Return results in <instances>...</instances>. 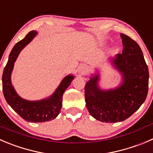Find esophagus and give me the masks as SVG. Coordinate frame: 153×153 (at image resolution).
Segmentation results:
<instances>
[{"instance_id":"34e87169","label":"esophagus","mask_w":153,"mask_h":153,"mask_svg":"<svg viewBox=\"0 0 153 153\" xmlns=\"http://www.w3.org/2000/svg\"><path fill=\"white\" fill-rule=\"evenodd\" d=\"M88 72V68L85 65H81L79 67V74L80 75H84Z\"/></svg>"}]
</instances>
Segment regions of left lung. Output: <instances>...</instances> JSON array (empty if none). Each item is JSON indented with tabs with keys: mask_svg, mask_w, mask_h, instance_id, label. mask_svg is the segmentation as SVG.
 Segmentation results:
<instances>
[{
	"mask_svg": "<svg viewBox=\"0 0 153 153\" xmlns=\"http://www.w3.org/2000/svg\"><path fill=\"white\" fill-rule=\"evenodd\" d=\"M123 53L112 59L121 73V85L113 89L98 86L99 74L91 77L85 86L86 107L91 116L103 123L123 122L130 117L145 101L149 88V70L139 45L121 34Z\"/></svg>",
	"mask_w": 153,
	"mask_h": 153,
	"instance_id": "obj_1",
	"label": "left lung"
}]
</instances>
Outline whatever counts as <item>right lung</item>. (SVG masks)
I'll list each match as a JSON object with an SVG mask.
<instances>
[{
  "label": "right lung",
  "instance_id": "obj_1",
  "mask_svg": "<svg viewBox=\"0 0 153 153\" xmlns=\"http://www.w3.org/2000/svg\"><path fill=\"white\" fill-rule=\"evenodd\" d=\"M37 34V31L31 30L13 48L3 72L2 85L3 92L7 102L22 119L31 123H44L56 119L62 109V96L65 90L71 85L74 76L73 75L65 76L50 97L40 101H27L17 94L11 83V74L14 62L22 49L33 40Z\"/></svg>",
  "mask_w": 153,
  "mask_h": 153
}]
</instances>
